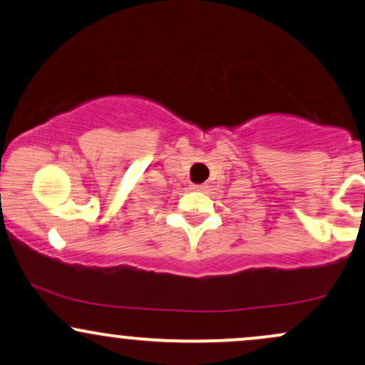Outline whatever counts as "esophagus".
Listing matches in <instances>:
<instances>
[{"label":"esophagus","mask_w":365,"mask_h":365,"mask_svg":"<svg viewBox=\"0 0 365 365\" xmlns=\"http://www.w3.org/2000/svg\"><path fill=\"white\" fill-rule=\"evenodd\" d=\"M192 190H206V185H192Z\"/></svg>","instance_id":"1"}]
</instances>
